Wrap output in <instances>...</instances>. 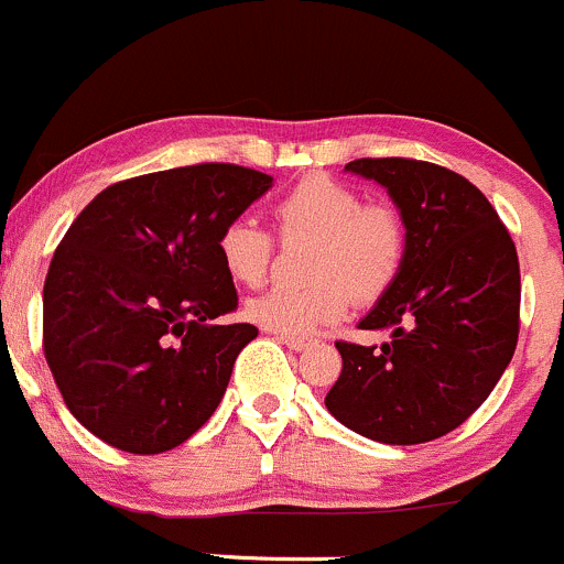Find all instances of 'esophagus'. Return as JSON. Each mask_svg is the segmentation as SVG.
I'll use <instances>...</instances> for the list:
<instances>
[{
    "label": "esophagus",
    "instance_id": "1",
    "mask_svg": "<svg viewBox=\"0 0 564 564\" xmlns=\"http://www.w3.org/2000/svg\"><path fill=\"white\" fill-rule=\"evenodd\" d=\"M282 345H288L290 350H306L312 345V339L306 337H293V334H280Z\"/></svg>",
    "mask_w": 564,
    "mask_h": 564
}]
</instances>
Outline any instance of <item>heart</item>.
Returning a JSON list of instances; mask_svg holds the SVG:
<instances>
[{"instance_id": "1", "label": "heart", "mask_w": 564, "mask_h": 564, "mask_svg": "<svg viewBox=\"0 0 564 564\" xmlns=\"http://www.w3.org/2000/svg\"><path fill=\"white\" fill-rule=\"evenodd\" d=\"M282 238L310 236V284H274L247 301V315L276 334H310L359 304L381 299L403 269L409 232L389 205H365V197L332 175L301 177L274 203ZM216 254L238 284H260L274 258V236L254 219L238 216L219 230Z\"/></svg>"}]
</instances>
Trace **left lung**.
I'll return each mask as SVG.
<instances>
[{
  "label": "left lung",
  "mask_w": 564,
  "mask_h": 564,
  "mask_svg": "<svg viewBox=\"0 0 564 564\" xmlns=\"http://www.w3.org/2000/svg\"><path fill=\"white\" fill-rule=\"evenodd\" d=\"M345 170L387 188L409 249L398 280L359 321L389 339H339L343 372L326 409L372 442H433L469 420L516 354V243L485 194L447 166L356 159Z\"/></svg>",
  "instance_id": "1"
}]
</instances>
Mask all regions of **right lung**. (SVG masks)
Listing matches in <instances>:
<instances>
[{
  "label": "right lung",
  "instance_id": "1",
  "mask_svg": "<svg viewBox=\"0 0 564 564\" xmlns=\"http://www.w3.org/2000/svg\"><path fill=\"white\" fill-rule=\"evenodd\" d=\"M274 177L194 164L120 181L76 216L43 284V354L70 414L100 442L159 455L192 438L225 398L252 323L216 238Z\"/></svg>",
  "mask_w": 564,
  "mask_h": 564
}]
</instances>
